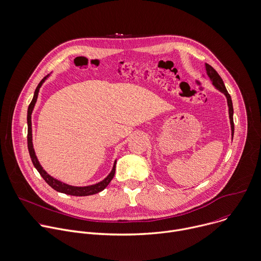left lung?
<instances>
[{"instance_id": "1", "label": "left lung", "mask_w": 261, "mask_h": 261, "mask_svg": "<svg viewBox=\"0 0 261 261\" xmlns=\"http://www.w3.org/2000/svg\"><path fill=\"white\" fill-rule=\"evenodd\" d=\"M205 68H206L207 74L210 77V80L212 81L213 85L216 87V88L220 92H222L226 96L227 105H228V114H229V120H230V127H231V135L233 137V131H234V126H233V109H232V102H231L230 95L228 94V92H227V90L225 88V86L223 84V81L220 77V75L217 73V71L211 65H209L208 63L205 64Z\"/></svg>"}]
</instances>
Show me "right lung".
<instances>
[{"label":"right lung","mask_w":261,"mask_h":261,"mask_svg":"<svg viewBox=\"0 0 261 261\" xmlns=\"http://www.w3.org/2000/svg\"><path fill=\"white\" fill-rule=\"evenodd\" d=\"M48 75H46L39 83L38 87L36 88L35 94H34V98L32 100V102L30 103L29 110H28V147H29V152H30L32 162H33L35 168L38 170V172L41 174V176L44 178V180L52 189H54L55 191H57L59 193L70 195V196H76V197L91 196V195L97 194V193L103 191L109 186V184L112 181V179L114 178L115 172H116V162L114 164L112 172L110 173L109 176L107 178H105L102 181H100V182H98L96 185H93V186H89V187H71V186L65 185V184H63V182H61V181L51 177L48 174V173L42 168V166L40 165V163H39V161H38V159L36 156V153H35V150H34V147H33V141H32V113H33V110L35 108V105H36V101H37V98H38V93H39V90H40V87L42 86V84L44 83V81L47 79Z\"/></svg>","instance_id":"add662e5"}]
</instances>
